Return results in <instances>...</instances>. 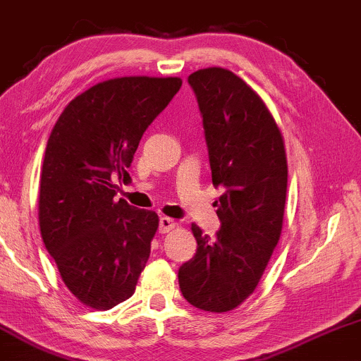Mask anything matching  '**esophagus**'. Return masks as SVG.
<instances>
[{
  "label": "esophagus",
  "instance_id": "1",
  "mask_svg": "<svg viewBox=\"0 0 361 361\" xmlns=\"http://www.w3.org/2000/svg\"><path fill=\"white\" fill-rule=\"evenodd\" d=\"M175 227H176V222L173 219H169V216H161V219H159V232L161 233L171 232Z\"/></svg>",
  "mask_w": 361,
  "mask_h": 361
}]
</instances>
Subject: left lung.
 <instances>
[{
    "label": "left lung",
    "instance_id": "8db88e82",
    "mask_svg": "<svg viewBox=\"0 0 361 361\" xmlns=\"http://www.w3.org/2000/svg\"><path fill=\"white\" fill-rule=\"evenodd\" d=\"M210 158L212 181L222 186L216 215L222 228L205 235L197 224V254L178 271L186 301L208 312L240 306L257 288L279 242L288 192L284 137L260 95L222 67L193 72Z\"/></svg>",
    "mask_w": 361,
    "mask_h": 361
}]
</instances>
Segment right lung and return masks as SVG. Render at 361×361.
Returning <instances> with one entry per match:
<instances>
[{
  "mask_svg": "<svg viewBox=\"0 0 361 361\" xmlns=\"http://www.w3.org/2000/svg\"><path fill=\"white\" fill-rule=\"evenodd\" d=\"M181 87L180 77H117L68 102L47 142L38 220L63 284L82 305L107 311L134 294L159 219L124 198L139 141Z\"/></svg>",
  "mask_w": 361,
  "mask_h": 361,
  "instance_id": "right-lung-1",
  "label": "right lung"
}]
</instances>
